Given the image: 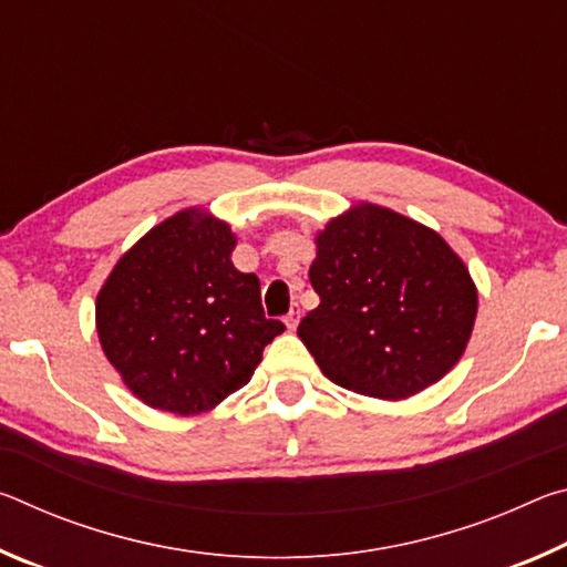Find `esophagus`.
<instances>
[{
    "mask_svg": "<svg viewBox=\"0 0 567 567\" xmlns=\"http://www.w3.org/2000/svg\"><path fill=\"white\" fill-rule=\"evenodd\" d=\"M297 322H300V307H292V310L285 315V324H287V328H290V330H295Z\"/></svg>",
    "mask_w": 567,
    "mask_h": 567,
    "instance_id": "1",
    "label": "esophagus"
}]
</instances>
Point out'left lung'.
<instances>
[{"label": "left lung", "instance_id": "left-lung-1", "mask_svg": "<svg viewBox=\"0 0 567 567\" xmlns=\"http://www.w3.org/2000/svg\"><path fill=\"white\" fill-rule=\"evenodd\" d=\"M315 243L320 305L297 334L334 385L402 400L453 370L473 334L477 290L435 229L360 203Z\"/></svg>", "mask_w": 567, "mask_h": 567}]
</instances>
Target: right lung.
Returning a JSON list of instances; mask_svg holds the SVG:
<instances>
[{
    "instance_id": "add662e5",
    "label": "right lung",
    "mask_w": 567,
    "mask_h": 567,
    "mask_svg": "<svg viewBox=\"0 0 567 567\" xmlns=\"http://www.w3.org/2000/svg\"><path fill=\"white\" fill-rule=\"evenodd\" d=\"M237 237L203 209L152 227L97 295L102 350L145 405L175 415L213 410L247 385L285 330L267 320L260 280L233 265Z\"/></svg>"
}]
</instances>
